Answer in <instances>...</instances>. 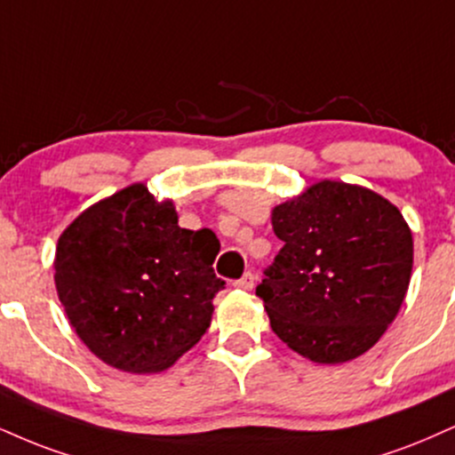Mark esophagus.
Here are the masks:
<instances>
[{
  "label": "esophagus",
  "mask_w": 455,
  "mask_h": 455,
  "mask_svg": "<svg viewBox=\"0 0 455 455\" xmlns=\"http://www.w3.org/2000/svg\"><path fill=\"white\" fill-rule=\"evenodd\" d=\"M235 288H239V290H251L254 288V273H243V277L242 280H237L235 282Z\"/></svg>",
  "instance_id": "34e87169"
}]
</instances>
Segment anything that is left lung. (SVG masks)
<instances>
[{"mask_svg":"<svg viewBox=\"0 0 455 455\" xmlns=\"http://www.w3.org/2000/svg\"><path fill=\"white\" fill-rule=\"evenodd\" d=\"M283 242L256 288L273 332L317 364L358 358L401 311L413 235L401 210L358 184L320 180L271 210Z\"/></svg>","mask_w":455,"mask_h":455,"instance_id":"8db88e82","label":"left lung"}]
</instances>
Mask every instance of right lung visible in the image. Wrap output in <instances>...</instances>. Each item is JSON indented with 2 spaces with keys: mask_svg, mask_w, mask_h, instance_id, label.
<instances>
[{
  "mask_svg": "<svg viewBox=\"0 0 455 455\" xmlns=\"http://www.w3.org/2000/svg\"><path fill=\"white\" fill-rule=\"evenodd\" d=\"M210 228L178 224L172 199L135 182L97 201L61 233L54 286L71 328L124 373H161L210 328L224 288Z\"/></svg>",
  "mask_w": 455,
  "mask_h": 455,
  "instance_id": "right-lung-1",
  "label": "right lung"
}]
</instances>
